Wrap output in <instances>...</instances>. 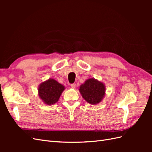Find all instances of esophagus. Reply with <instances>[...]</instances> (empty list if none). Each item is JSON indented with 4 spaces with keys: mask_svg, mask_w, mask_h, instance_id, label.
Listing matches in <instances>:
<instances>
[{
    "mask_svg": "<svg viewBox=\"0 0 152 152\" xmlns=\"http://www.w3.org/2000/svg\"><path fill=\"white\" fill-rule=\"evenodd\" d=\"M70 86H71L72 88H75V86H76V84H75V83L71 84H70Z\"/></svg>",
    "mask_w": 152,
    "mask_h": 152,
    "instance_id": "obj_1",
    "label": "esophagus"
}]
</instances>
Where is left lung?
I'll use <instances>...</instances> for the list:
<instances>
[{"label": "left lung", "instance_id": "8db88e82", "mask_svg": "<svg viewBox=\"0 0 152 152\" xmlns=\"http://www.w3.org/2000/svg\"><path fill=\"white\" fill-rule=\"evenodd\" d=\"M79 91L86 102L91 104H97L104 97L105 87L102 82L89 79L80 86Z\"/></svg>", "mask_w": 152, "mask_h": 152}]
</instances>
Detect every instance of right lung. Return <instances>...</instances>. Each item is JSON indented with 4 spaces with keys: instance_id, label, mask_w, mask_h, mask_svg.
Segmentation results:
<instances>
[{
    "instance_id": "1",
    "label": "right lung",
    "mask_w": 152,
    "mask_h": 152,
    "mask_svg": "<svg viewBox=\"0 0 152 152\" xmlns=\"http://www.w3.org/2000/svg\"><path fill=\"white\" fill-rule=\"evenodd\" d=\"M65 87L54 79H49L41 84L39 88V95L43 102L48 104L56 103Z\"/></svg>"
}]
</instances>
